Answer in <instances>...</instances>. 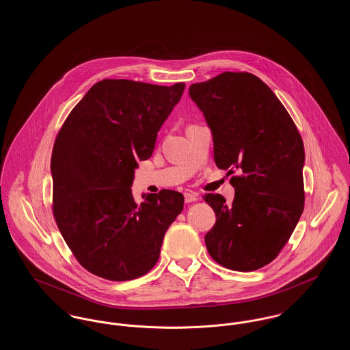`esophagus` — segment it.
<instances>
[{"instance_id":"34e87169","label":"esophagus","mask_w":350,"mask_h":350,"mask_svg":"<svg viewBox=\"0 0 350 350\" xmlns=\"http://www.w3.org/2000/svg\"><path fill=\"white\" fill-rule=\"evenodd\" d=\"M185 202L186 203H191V202H196V200H198V197H197V194H194V193H185Z\"/></svg>"}]
</instances>
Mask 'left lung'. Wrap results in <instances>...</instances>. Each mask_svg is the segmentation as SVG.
<instances>
[{
	"mask_svg": "<svg viewBox=\"0 0 350 350\" xmlns=\"http://www.w3.org/2000/svg\"><path fill=\"white\" fill-rule=\"evenodd\" d=\"M213 133L219 169L233 176L234 198L206 194L217 215L206 233L221 267L252 271L271 262L304 208V147L294 120L267 83L248 72H224L189 88Z\"/></svg>",
	"mask_w": 350,
	"mask_h": 350,
	"instance_id": "left-lung-1",
	"label": "left lung"
}]
</instances>
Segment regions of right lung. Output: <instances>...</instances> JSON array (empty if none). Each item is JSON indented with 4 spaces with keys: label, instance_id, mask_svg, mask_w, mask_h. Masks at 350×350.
I'll use <instances>...</instances> for the list:
<instances>
[{
    "label": "right lung",
    "instance_id": "1",
    "mask_svg": "<svg viewBox=\"0 0 350 350\" xmlns=\"http://www.w3.org/2000/svg\"><path fill=\"white\" fill-rule=\"evenodd\" d=\"M183 89L185 83L102 80L73 107L55 139L53 217L76 260L94 275L120 282L148 273L183 211L178 191L164 189L139 204L131 186L137 161L152 156Z\"/></svg>",
    "mask_w": 350,
    "mask_h": 350
}]
</instances>
